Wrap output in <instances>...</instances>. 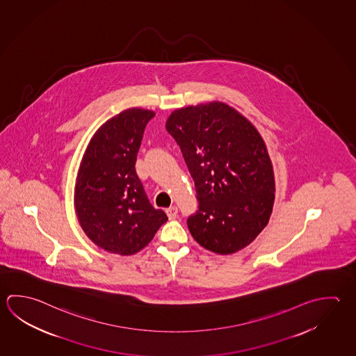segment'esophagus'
Masks as SVG:
<instances>
[{"instance_id":"34e87169","label":"esophagus","mask_w":356,"mask_h":356,"mask_svg":"<svg viewBox=\"0 0 356 356\" xmlns=\"http://www.w3.org/2000/svg\"><path fill=\"white\" fill-rule=\"evenodd\" d=\"M165 212L168 214L169 220H175L177 214H178V208L175 207V206H172V207L167 208Z\"/></svg>"}]
</instances>
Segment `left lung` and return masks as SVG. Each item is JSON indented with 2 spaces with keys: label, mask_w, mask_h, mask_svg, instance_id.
<instances>
[{
  "label": "left lung",
  "mask_w": 356,
  "mask_h": 356,
  "mask_svg": "<svg viewBox=\"0 0 356 356\" xmlns=\"http://www.w3.org/2000/svg\"><path fill=\"white\" fill-rule=\"evenodd\" d=\"M165 128L193 178L198 209L188 217L193 238L212 252L248 246L268 223L275 178L264 139L226 104H201L170 114Z\"/></svg>",
  "instance_id": "obj_1"
}]
</instances>
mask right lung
Listing matches in <instances>:
<instances>
[{"instance_id":"add662e5","label":"right lung","mask_w":356,"mask_h":356,"mask_svg":"<svg viewBox=\"0 0 356 356\" xmlns=\"http://www.w3.org/2000/svg\"><path fill=\"white\" fill-rule=\"evenodd\" d=\"M150 110H124L92 136L79 169L75 208L89 238L105 251L133 254L168 220L150 204L136 175V155Z\"/></svg>"}]
</instances>
